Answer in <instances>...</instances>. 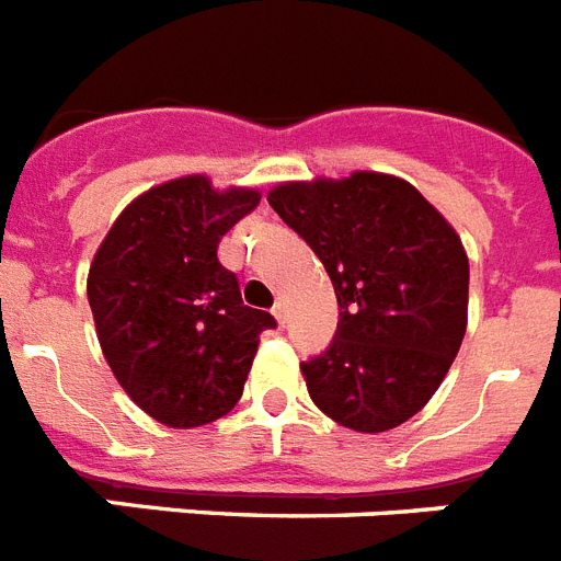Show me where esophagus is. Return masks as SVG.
Returning <instances> with one entry per match:
<instances>
[{"mask_svg":"<svg viewBox=\"0 0 561 561\" xmlns=\"http://www.w3.org/2000/svg\"><path fill=\"white\" fill-rule=\"evenodd\" d=\"M273 317H276V322H279V324L288 322V305H285V302L273 305Z\"/></svg>","mask_w":561,"mask_h":561,"instance_id":"obj_1","label":"esophagus"}]
</instances>
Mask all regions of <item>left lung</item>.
<instances>
[{
    "label": "left lung",
    "instance_id": "obj_1",
    "mask_svg": "<svg viewBox=\"0 0 561 561\" xmlns=\"http://www.w3.org/2000/svg\"><path fill=\"white\" fill-rule=\"evenodd\" d=\"M267 202L336 290L331 345L302 362L310 399L359 433L408 422L436 393L465 339L462 239L416 187L388 173L288 182Z\"/></svg>",
    "mask_w": 561,
    "mask_h": 561
}]
</instances>
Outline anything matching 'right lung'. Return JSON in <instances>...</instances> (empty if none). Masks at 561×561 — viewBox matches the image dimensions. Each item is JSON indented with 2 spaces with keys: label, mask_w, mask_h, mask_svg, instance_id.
<instances>
[{
  "label": "right lung",
  "mask_w": 561,
  "mask_h": 561,
  "mask_svg": "<svg viewBox=\"0 0 561 561\" xmlns=\"http://www.w3.org/2000/svg\"><path fill=\"white\" fill-rule=\"evenodd\" d=\"M259 193H219L205 176L150 187L107 230L88 273V302L113 376L168 427L208 425L239 402L259 347L276 328L242 302L216 248Z\"/></svg>",
  "instance_id": "1"
}]
</instances>
